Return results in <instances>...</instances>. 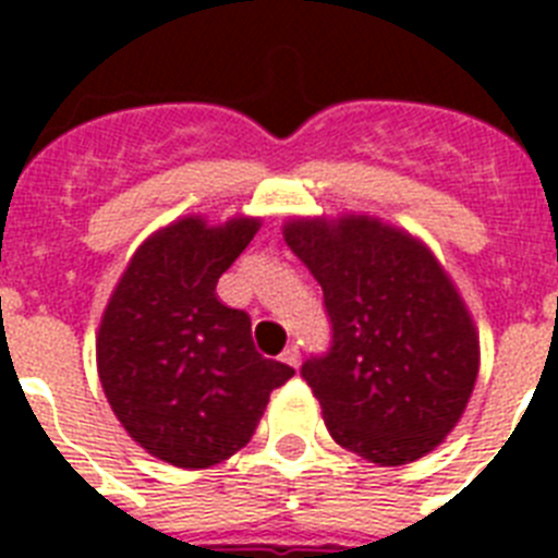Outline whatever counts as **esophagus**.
I'll use <instances>...</instances> for the list:
<instances>
[{
	"label": "esophagus",
	"instance_id": "1",
	"mask_svg": "<svg viewBox=\"0 0 558 558\" xmlns=\"http://www.w3.org/2000/svg\"><path fill=\"white\" fill-rule=\"evenodd\" d=\"M282 360H284V363H288V366H299V360H302V352H299V347H295V343H290V347L282 352Z\"/></svg>",
	"mask_w": 558,
	"mask_h": 558
}]
</instances>
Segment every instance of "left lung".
Here are the masks:
<instances>
[{
    "mask_svg": "<svg viewBox=\"0 0 558 558\" xmlns=\"http://www.w3.org/2000/svg\"><path fill=\"white\" fill-rule=\"evenodd\" d=\"M284 243L332 324L329 352L302 366L329 436L379 466L436 450L470 402L481 349L430 248L368 215L288 220Z\"/></svg>",
    "mask_w": 558,
    "mask_h": 558,
    "instance_id": "obj_1",
    "label": "left lung"
}]
</instances>
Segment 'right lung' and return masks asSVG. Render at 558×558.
<instances>
[{
  "instance_id": "add662e5",
  "label": "right lung",
  "mask_w": 558,
  "mask_h": 558,
  "mask_svg": "<svg viewBox=\"0 0 558 558\" xmlns=\"http://www.w3.org/2000/svg\"><path fill=\"white\" fill-rule=\"evenodd\" d=\"M256 229V218L175 220L136 248L102 313L97 372L108 405L136 445L181 470L248 445L270 391L295 374L256 352L248 313L215 293Z\"/></svg>"
}]
</instances>
